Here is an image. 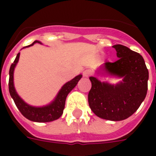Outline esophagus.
<instances>
[{
    "label": "esophagus",
    "instance_id": "34e87169",
    "mask_svg": "<svg viewBox=\"0 0 156 156\" xmlns=\"http://www.w3.org/2000/svg\"><path fill=\"white\" fill-rule=\"evenodd\" d=\"M83 74L85 78H88V77L90 75V70H89V69H86V70L83 71Z\"/></svg>",
    "mask_w": 156,
    "mask_h": 156
}]
</instances>
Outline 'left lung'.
I'll list each match as a JSON object with an SVG mask.
<instances>
[{"label": "left lung", "mask_w": 156, "mask_h": 156, "mask_svg": "<svg viewBox=\"0 0 156 156\" xmlns=\"http://www.w3.org/2000/svg\"><path fill=\"white\" fill-rule=\"evenodd\" d=\"M118 60L105 62L100 72L121 78L116 84L90 77L91 89L88 103L97 116L109 121H122L135 112L147 92L148 69L140 54L121 44L112 46Z\"/></svg>", "instance_id": "8db88e82"}]
</instances>
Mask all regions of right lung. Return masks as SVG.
<instances>
[{
	"instance_id": "obj_1",
	"label": "right lung",
	"mask_w": 156,
	"mask_h": 156,
	"mask_svg": "<svg viewBox=\"0 0 156 156\" xmlns=\"http://www.w3.org/2000/svg\"><path fill=\"white\" fill-rule=\"evenodd\" d=\"M35 43L41 44V42L40 41L35 40L33 44L24 48L30 47V46L34 45V44ZM19 56H20V52L17 54L15 60L13 61V63L11 65L10 69H9V90L11 97L15 103L16 106L18 110L21 112V113L30 121H35V122H50V121L57 120L61 117L63 113L67 95L73 88L75 87L76 85L78 84V81L80 80L83 75L79 74V75L76 76L72 80L69 81L66 84H64L63 87L57 93L55 99L49 104L42 107L31 106V105L27 104L18 95L15 87H14V84H13V72H14L16 65L18 64V60H19Z\"/></svg>"
}]
</instances>
